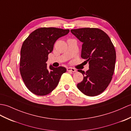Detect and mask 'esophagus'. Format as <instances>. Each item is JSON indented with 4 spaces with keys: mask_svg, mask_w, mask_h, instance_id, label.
<instances>
[{
    "mask_svg": "<svg viewBox=\"0 0 131 131\" xmlns=\"http://www.w3.org/2000/svg\"><path fill=\"white\" fill-rule=\"evenodd\" d=\"M67 71H71V72H73L77 71V70H75V69L72 68H67Z\"/></svg>",
    "mask_w": 131,
    "mask_h": 131,
    "instance_id": "1",
    "label": "esophagus"
}]
</instances>
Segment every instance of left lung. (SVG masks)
<instances>
[{"label": "left lung", "instance_id": "left-lung-1", "mask_svg": "<svg viewBox=\"0 0 131 131\" xmlns=\"http://www.w3.org/2000/svg\"><path fill=\"white\" fill-rule=\"evenodd\" d=\"M71 32L83 42L81 57L89 64L86 72L78 70L84 79L77 87L87 96L98 95L108 87L114 74L116 59L114 45L107 33L99 28L74 29Z\"/></svg>", "mask_w": 131, "mask_h": 131}]
</instances>
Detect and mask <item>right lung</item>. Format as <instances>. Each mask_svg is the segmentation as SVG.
Wrapping results in <instances>:
<instances>
[{
  "instance_id": "1",
  "label": "right lung",
  "mask_w": 131,
  "mask_h": 131,
  "mask_svg": "<svg viewBox=\"0 0 131 131\" xmlns=\"http://www.w3.org/2000/svg\"><path fill=\"white\" fill-rule=\"evenodd\" d=\"M69 29L42 27L35 30L23 42L20 50L19 70L26 87L39 96L47 95L58 85L64 67L47 68L48 54L58 38L68 34Z\"/></svg>"
}]
</instances>
